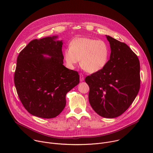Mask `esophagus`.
Returning a JSON list of instances; mask_svg holds the SVG:
<instances>
[{"label": "esophagus", "instance_id": "1", "mask_svg": "<svg viewBox=\"0 0 153 153\" xmlns=\"http://www.w3.org/2000/svg\"><path fill=\"white\" fill-rule=\"evenodd\" d=\"M83 80H84V76L82 73H80V81L83 82Z\"/></svg>", "mask_w": 153, "mask_h": 153}]
</instances>
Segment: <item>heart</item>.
<instances>
[{
    "label": "heart",
    "instance_id": "obj_1",
    "mask_svg": "<svg viewBox=\"0 0 153 153\" xmlns=\"http://www.w3.org/2000/svg\"><path fill=\"white\" fill-rule=\"evenodd\" d=\"M110 50L104 41L83 37L73 40L64 52L69 67L74 68L80 60L82 68L90 73L102 70L108 62Z\"/></svg>",
    "mask_w": 153,
    "mask_h": 153
}]
</instances>
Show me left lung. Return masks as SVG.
<instances>
[{"label": "left lung", "instance_id": "left-lung-1", "mask_svg": "<svg viewBox=\"0 0 153 153\" xmlns=\"http://www.w3.org/2000/svg\"><path fill=\"white\" fill-rule=\"evenodd\" d=\"M110 59L100 71L85 78L90 87L89 102L94 111L105 118L123 114L136 97L140 84L137 56L125 43L110 36Z\"/></svg>", "mask_w": 153, "mask_h": 153}]
</instances>
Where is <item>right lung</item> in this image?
I'll use <instances>...</instances> for the list:
<instances>
[{"label":"right lung","instance_id":"obj_1","mask_svg":"<svg viewBox=\"0 0 153 153\" xmlns=\"http://www.w3.org/2000/svg\"><path fill=\"white\" fill-rule=\"evenodd\" d=\"M57 38L33 40L17 59L14 84L19 97L28 113L41 118L57 116L66 105V94L79 83L78 73L63 65V42Z\"/></svg>","mask_w":153,"mask_h":153}]
</instances>
